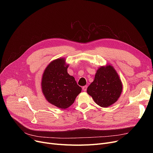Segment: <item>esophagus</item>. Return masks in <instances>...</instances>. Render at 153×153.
Here are the masks:
<instances>
[{
	"instance_id": "esophagus-1",
	"label": "esophagus",
	"mask_w": 153,
	"mask_h": 153,
	"mask_svg": "<svg viewBox=\"0 0 153 153\" xmlns=\"http://www.w3.org/2000/svg\"><path fill=\"white\" fill-rule=\"evenodd\" d=\"M87 85H85V86H83L82 87V90L85 92L87 91Z\"/></svg>"
}]
</instances>
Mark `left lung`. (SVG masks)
Segmentation results:
<instances>
[{
    "instance_id": "left-lung-1",
    "label": "left lung",
    "mask_w": 153,
    "mask_h": 153,
    "mask_svg": "<svg viewBox=\"0 0 153 153\" xmlns=\"http://www.w3.org/2000/svg\"><path fill=\"white\" fill-rule=\"evenodd\" d=\"M122 91V82L111 66L100 68L95 74L94 81L87 89L88 94L102 107H107L117 102Z\"/></svg>"
}]
</instances>
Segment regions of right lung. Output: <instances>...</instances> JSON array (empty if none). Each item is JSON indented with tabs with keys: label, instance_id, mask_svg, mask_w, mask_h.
I'll list each match as a JSON object with an SVG mask.
<instances>
[{
	"label": "right lung",
	"instance_id": "1",
	"mask_svg": "<svg viewBox=\"0 0 153 153\" xmlns=\"http://www.w3.org/2000/svg\"><path fill=\"white\" fill-rule=\"evenodd\" d=\"M68 68L63 58L52 61L45 70L42 81L46 100L63 109L70 107L82 91L74 77L68 73Z\"/></svg>",
	"mask_w": 153,
	"mask_h": 153
}]
</instances>
